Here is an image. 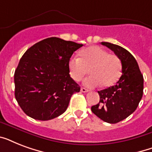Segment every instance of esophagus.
Here are the masks:
<instances>
[{
	"label": "esophagus",
	"mask_w": 152,
	"mask_h": 152,
	"mask_svg": "<svg viewBox=\"0 0 152 152\" xmlns=\"http://www.w3.org/2000/svg\"><path fill=\"white\" fill-rule=\"evenodd\" d=\"M80 91H82V92H83V93L88 92V91H89V90H88V89H86V88H81Z\"/></svg>",
	"instance_id": "1"
}]
</instances>
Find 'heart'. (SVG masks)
Returning <instances> with one entry per match:
<instances>
[{
    "instance_id": "b5f03b06",
    "label": "heart",
    "mask_w": 152,
    "mask_h": 152,
    "mask_svg": "<svg viewBox=\"0 0 152 152\" xmlns=\"http://www.w3.org/2000/svg\"><path fill=\"white\" fill-rule=\"evenodd\" d=\"M69 69L71 77L76 82L80 81L90 69L91 76L84 80V85L94 88L102 84L104 88H109L120 78L122 64L116 54L109 53L105 49L94 46L81 50L80 58L72 57Z\"/></svg>"
}]
</instances>
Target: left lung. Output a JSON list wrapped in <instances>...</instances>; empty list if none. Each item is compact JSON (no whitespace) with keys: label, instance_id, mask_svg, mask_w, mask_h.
<instances>
[{"label":"left lung","instance_id":"left-lung-1","mask_svg":"<svg viewBox=\"0 0 152 152\" xmlns=\"http://www.w3.org/2000/svg\"><path fill=\"white\" fill-rule=\"evenodd\" d=\"M113 51L121 61L122 75L115 85L98 91L100 100L91 111L104 121L115 124L132 114L143 96L144 78L135 57L115 44L101 42Z\"/></svg>","mask_w":152,"mask_h":152}]
</instances>
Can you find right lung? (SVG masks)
I'll list each match as a JSON object with an SVG mask.
<instances>
[{
    "label": "right lung",
    "mask_w": 152,
    "mask_h": 152,
    "mask_svg": "<svg viewBox=\"0 0 152 152\" xmlns=\"http://www.w3.org/2000/svg\"><path fill=\"white\" fill-rule=\"evenodd\" d=\"M83 46L57 37L43 39L21 57L14 74L15 97L31 118L48 121L64 113L80 87L70 77L69 62Z\"/></svg>",
    "instance_id": "right-lung-1"
}]
</instances>
